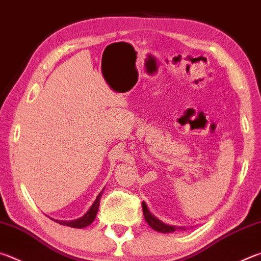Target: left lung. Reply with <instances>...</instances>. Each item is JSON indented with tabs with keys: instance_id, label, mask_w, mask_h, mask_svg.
<instances>
[{
	"instance_id": "8db88e82",
	"label": "left lung",
	"mask_w": 261,
	"mask_h": 261,
	"mask_svg": "<svg viewBox=\"0 0 261 261\" xmlns=\"http://www.w3.org/2000/svg\"><path fill=\"white\" fill-rule=\"evenodd\" d=\"M141 205H143L144 218H145V220H146V222L148 223V226L151 227L152 229H154V230L160 231V232H163V233H167V232H174L176 229H178V228H176L174 226H168V224L163 223L162 221H160L158 218H155V216H154L151 213V212H149L148 207L146 206V204H145V201H143V204H141ZM179 229H182V228H179Z\"/></svg>"
}]
</instances>
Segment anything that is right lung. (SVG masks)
Masks as SVG:
<instances>
[{"instance_id":"right-lung-1","label":"right lung","mask_w":261,"mask_h":261,"mask_svg":"<svg viewBox=\"0 0 261 261\" xmlns=\"http://www.w3.org/2000/svg\"><path fill=\"white\" fill-rule=\"evenodd\" d=\"M102 192L103 190L98 194V197H96L93 205L90 207V210H88L86 213L82 216V218H79L77 220H72V221H62V220H55V219H51V220L60 224H63V226H68L71 228H85L87 226H90V224L95 220L96 214H98L100 199H101V196H102Z\"/></svg>"}]
</instances>
